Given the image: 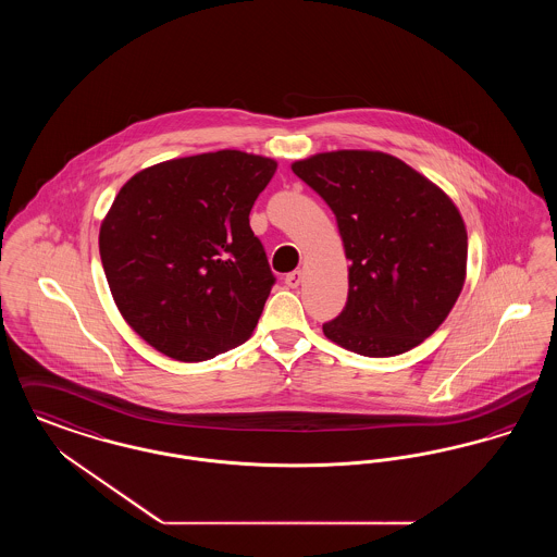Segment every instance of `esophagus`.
<instances>
[{
	"label": "esophagus",
	"mask_w": 557,
	"mask_h": 557,
	"mask_svg": "<svg viewBox=\"0 0 557 557\" xmlns=\"http://www.w3.org/2000/svg\"><path fill=\"white\" fill-rule=\"evenodd\" d=\"M300 282H302V271H300V269L292 271V273H288V275L284 277V284H286L288 288H298Z\"/></svg>",
	"instance_id": "obj_1"
}]
</instances>
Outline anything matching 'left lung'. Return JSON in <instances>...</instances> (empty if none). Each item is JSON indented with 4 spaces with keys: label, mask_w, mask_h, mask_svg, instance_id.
<instances>
[{
    "label": "left lung",
    "mask_w": 557,
    "mask_h": 557,
    "mask_svg": "<svg viewBox=\"0 0 557 557\" xmlns=\"http://www.w3.org/2000/svg\"><path fill=\"white\" fill-rule=\"evenodd\" d=\"M292 171L336 214L348 296L323 325L327 341L366 357L422 345L463 290L468 232L449 196L377 150L319 152Z\"/></svg>",
    "instance_id": "1"
}]
</instances>
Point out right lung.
Segmentation results:
<instances>
[{
    "mask_svg": "<svg viewBox=\"0 0 557 557\" xmlns=\"http://www.w3.org/2000/svg\"><path fill=\"white\" fill-rule=\"evenodd\" d=\"M275 169L219 150L152 164L119 189L102 265L123 319L162 355L207 361L255 332L275 280L248 214Z\"/></svg>",
    "mask_w": 557,
    "mask_h": 557,
    "instance_id": "obj_1",
    "label": "right lung"
}]
</instances>
